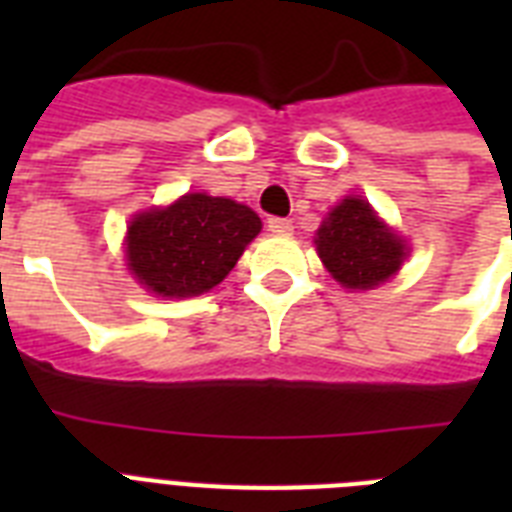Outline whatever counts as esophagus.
<instances>
[{
    "mask_svg": "<svg viewBox=\"0 0 512 512\" xmlns=\"http://www.w3.org/2000/svg\"><path fill=\"white\" fill-rule=\"evenodd\" d=\"M268 231L289 233L292 231V220H287V217H268Z\"/></svg>",
    "mask_w": 512,
    "mask_h": 512,
    "instance_id": "34e87169",
    "label": "esophagus"
}]
</instances>
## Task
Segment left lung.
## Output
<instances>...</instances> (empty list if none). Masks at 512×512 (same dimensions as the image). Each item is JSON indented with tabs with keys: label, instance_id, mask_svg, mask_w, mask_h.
Wrapping results in <instances>:
<instances>
[{
	"label": "left lung",
	"instance_id": "1",
	"mask_svg": "<svg viewBox=\"0 0 512 512\" xmlns=\"http://www.w3.org/2000/svg\"><path fill=\"white\" fill-rule=\"evenodd\" d=\"M316 252L342 287L374 289L396 276L409 247L382 223L369 201L345 196L316 231Z\"/></svg>",
	"mask_w": 512,
	"mask_h": 512
}]
</instances>
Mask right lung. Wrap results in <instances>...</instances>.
Here are the masks:
<instances>
[{
    "instance_id": "1",
    "label": "right lung",
    "mask_w": 512,
    "mask_h": 512,
    "mask_svg": "<svg viewBox=\"0 0 512 512\" xmlns=\"http://www.w3.org/2000/svg\"><path fill=\"white\" fill-rule=\"evenodd\" d=\"M249 207L223 196L185 193L170 207L140 212L127 225V265L135 279L159 297L209 292L260 233Z\"/></svg>"
}]
</instances>
